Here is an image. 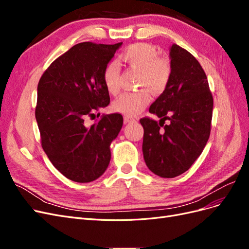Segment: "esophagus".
I'll return each instance as SVG.
<instances>
[{
	"label": "esophagus",
	"mask_w": 249,
	"mask_h": 249,
	"mask_svg": "<svg viewBox=\"0 0 249 249\" xmlns=\"http://www.w3.org/2000/svg\"><path fill=\"white\" fill-rule=\"evenodd\" d=\"M124 124H130V123L135 122V119L132 118V117H129V116H124Z\"/></svg>",
	"instance_id": "34e87169"
}]
</instances>
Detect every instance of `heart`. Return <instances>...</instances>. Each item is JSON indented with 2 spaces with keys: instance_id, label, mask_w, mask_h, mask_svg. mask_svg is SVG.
Returning a JSON list of instances; mask_svg holds the SVG:
<instances>
[{
  "instance_id": "heart-1",
  "label": "heart",
  "mask_w": 249,
  "mask_h": 249,
  "mask_svg": "<svg viewBox=\"0 0 249 249\" xmlns=\"http://www.w3.org/2000/svg\"><path fill=\"white\" fill-rule=\"evenodd\" d=\"M119 59L131 69L140 71L137 86L142 89L136 92L120 94L113 102L112 108L122 114L136 116L150 102L147 89L154 94H161L167 88L171 77V66L167 59L159 57V52L156 47L145 42L131 44L120 53ZM103 82L109 93H118L120 70L115 62H110L105 66Z\"/></svg>"
}]
</instances>
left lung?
Here are the masks:
<instances>
[{
	"instance_id": "8db88e82",
	"label": "left lung",
	"mask_w": 249,
	"mask_h": 249,
	"mask_svg": "<svg viewBox=\"0 0 249 249\" xmlns=\"http://www.w3.org/2000/svg\"><path fill=\"white\" fill-rule=\"evenodd\" d=\"M169 56V84L149 107L160 123L140 119L146 166L167 178L182 175L200 156L210 137L213 114V96L199 62L178 44H172ZM166 119L170 124L164 126Z\"/></svg>"
}]
</instances>
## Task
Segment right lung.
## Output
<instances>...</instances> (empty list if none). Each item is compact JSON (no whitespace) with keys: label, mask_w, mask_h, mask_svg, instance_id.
I'll return each instance as SVG.
<instances>
[{"label":"right lung","mask_w":249,"mask_h":249,"mask_svg":"<svg viewBox=\"0 0 249 249\" xmlns=\"http://www.w3.org/2000/svg\"><path fill=\"white\" fill-rule=\"evenodd\" d=\"M122 44L78 43L48 67L37 86L41 146L55 168L73 182H92L106 171L110 144L122 130L118 113L102 115L91 126L84 123L110 104L103 71Z\"/></svg>","instance_id":"obj_1"}]
</instances>
